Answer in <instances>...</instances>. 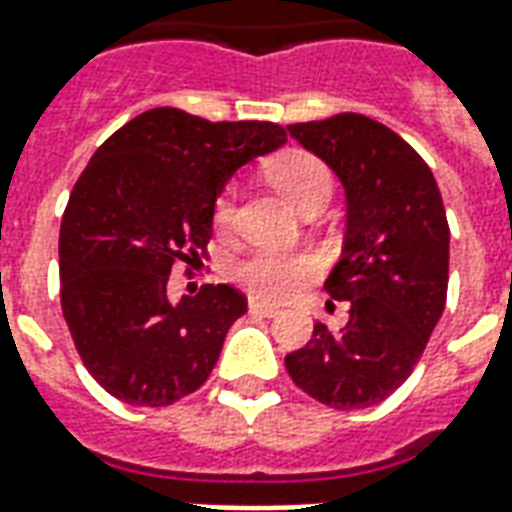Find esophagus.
<instances>
[{
  "label": "esophagus",
  "mask_w": 512,
  "mask_h": 512,
  "mask_svg": "<svg viewBox=\"0 0 512 512\" xmlns=\"http://www.w3.org/2000/svg\"><path fill=\"white\" fill-rule=\"evenodd\" d=\"M249 312H255V315H266V318H274V315L279 312V307H274V304H266V301L249 299Z\"/></svg>",
  "instance_id": "1"
}]
</instances>
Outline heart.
<instances>
[{"mask_svg":"<svg viewBox=\"0 0 512 512\" xmlns=\"http://www.w3.org/2000/svg\"><path fill=\"white\" fill-rule=\"evenodd\" d=\"M268 180L288 197L296 208L326 205L334 191L332 169L321 158L307 150H288L266 167ZM211 219L216 233L227 235L238 219V186L233 180L216 191L211 208ZM318 274V260L307 252H274L260 249L255 255L238 260L230 277L241 290H246L257 301H282L293 290L307 285Z\"/></svg>","mask_w":512,"mask_h":512,"instance_id":"1","label":"heart"}]
</instances>
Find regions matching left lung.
<instances>
[{"instance_id":"8db88e82","label":"left lung","mask_w":512,"mask_h":512,"mask_svg":"<svg viewBox=\"0 0 512 512\" xmlns=\"http://www.w3.org/2000/svg\"><path fill=\"white\" fill-rule=\"evenodd\" d=\"M288 131L340 175L348 194L343 260L323 290L345 301L351 318L340 332L315 323L285 367L323 406H376L411 376L444 312L450 224L439 186L406 139L365 115Z\"/></svg>"}]
</instances>
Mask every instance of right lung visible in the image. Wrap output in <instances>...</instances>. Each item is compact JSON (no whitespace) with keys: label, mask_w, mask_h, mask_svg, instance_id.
<instances>
[{"label":"right lung","mask_w":512,"mask_h":512,"mask_svg":"<svg viewBox=\"0 0 512 512\" xmlns=\"http://www.w3.org/2000/svg\"><path fill=\"white\" fill-rule=\"evenodd\" d=\"M285 139L277 123H211L158 106L95 150L62 213L60 304L109 395L158 408L208 381L246 296L202 285L169 304V271L205 255L224 180Z\"/></svg>","instance_id":"obj_1"}]
</instances>
